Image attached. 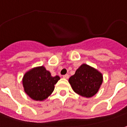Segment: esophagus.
<instances>
[{"mask_svg": "<svg viewBox=\"0 0 127 127\" xmlns=\"http://www.w3.org/2000/svg\"><path fill=\"white\" fill-rule=\"evenodd\" d=\"M63 78L64 79H68L69 78V74H64V75H63Z\"/></svg>", "mask_w": 127, "mask_h": 127, "instance_id": "esophagus-1", "label": "esophagus"}]
</instances>
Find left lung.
Returning <instances> with one entry per match:
<instances>
[{
    "mask_svg": "<svg viewBox=\"0 0 127 127\" xmlns=\"http://www.w3.org/2000/svg\"><path fill=\"white\" fill-rule=\"evenodd\" d=\"M69 82L74 92L81 96L90 98L98 91L103 82V76L98 70L83 64L69 79Z\"/></svg>",
    "mask_w": 127,
    "mask_h": 127,
    "instance_id": "8db88e82",
    "label": "left lung"
}]
</instances>
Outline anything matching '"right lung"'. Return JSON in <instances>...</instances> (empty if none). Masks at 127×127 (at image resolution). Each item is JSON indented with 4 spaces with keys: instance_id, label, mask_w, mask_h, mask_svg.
I'll return each mask as SVG.
<instances>
[{
    "instance_id": "add662e5",
    "label": "right lung",
    "mask_w": 127,
    "mask_h": 127,
    "mask_svg": "<svg viewBox=\"0 0 127 127\" xmlns=\"http://www.w3.org/2000/svg\"><path fill=\"white\" fill-rule=\"evenodd\" d=\"M60 79L58 76L52 77L44 67L33 68L23 77L24 91L35 100H43L53 93L55 84Z\"/></svg>"
}]
</instances>
